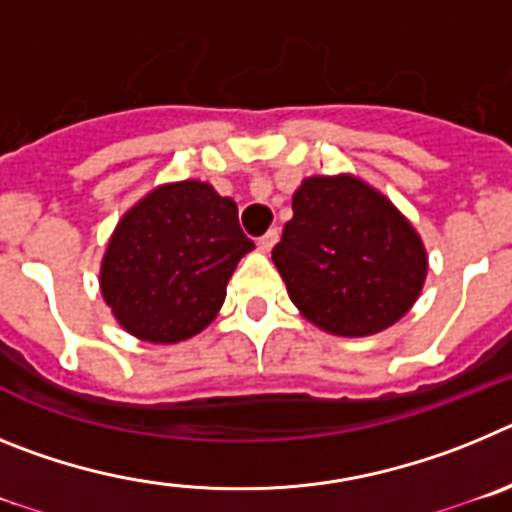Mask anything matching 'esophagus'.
<instances>
[{
    "label": "esophagus",
    "instance_id": "esophagus-1",
    "mask_svg": "<svg viewBox=\"0 0 512 512\" xmlns=\"http://www.w3.org/2000/svg\"><path fill=\"white\" fill-rule=\"evenodd\" d=\"M277 241H279V230L274 228V230H269V233H266V235H261L259 243H256V246H259L261 253H269L271 248H274V243H277Z\"/></svg>",
    "mask_w": 512,
    "mask_h": 512
}]
</instances>
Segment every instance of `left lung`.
I'll use <instances>...</instances> for the list:
<instances>
[{
	"instance_id": "1",
	"label": "left lung",
	"mask_w": 512,
	"mask_h": 512,
	"mask_svg": "<svg viewBox=\"0 0 512 512\" xmlns=\"http://www.w3.org/2000/svg\"><path fill=\"white\" fill-rule=\"evenodd\" d=\"M271 261L302 318L343 338L395 325L428 274L415 225L354 174L302 179Z\"/></svg>"
}]
</instances>
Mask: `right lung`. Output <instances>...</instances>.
<instances>
[{"label":"right lung","mask_w":512,"mask_h":512,"mask_svg":"<svg viewBox=\"0 0 512 512\" xmlns=\"http://www.w3.org/2000/svg\"><path fill=\"white\" fill-rule=\"evenodd\" d=\"M248 251L253 241L230 197L200 179L158 184L112 230L99 289L122 330L169 346L217 318L228 279Z\"/></svg>","instance_id":"obj_1"}]
</instances>
